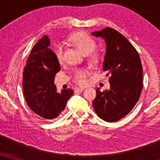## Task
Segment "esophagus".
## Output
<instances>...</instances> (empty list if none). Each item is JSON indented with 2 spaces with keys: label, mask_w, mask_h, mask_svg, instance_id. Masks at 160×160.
<instances>
[{
  "label": "esophagus",
  "mask_w": 160,
  "mask_h": 160,
  "mask_svg": "<svg viewBox=\"0 0 160 160\" xmlns=\"http://www.w3.org/2000/svg\"><path fill=\"white\" fill-rule=\"evenodd\" d=\"M84 89V87H75L74 91H75L76 92H82Z\"/></svg>",
  "instance_id": "esophagus-1"
}]
</instances>
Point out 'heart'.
I'll return each mask as SVG.
<instances>
[{
  "label": "heart",
  "instance_id": "1",
  "mask_svg": "<svg viewBox=\"0 0 160 160\" xmlns=\"http://www.w3.org/2000/svg\"><path fill=\"white\" fill-rule=\"evenodd\" d=\"M69 42L75 46L83 55H88V62L92 65H98L100 62V55L98 53H92L97 47V43L94 39L84 32H78L69 38ZM54 54L59 62L63 60V47L61 44L55 45ZM87 72L83 69H76L73 73V81L78 84H84L86 81Z\"/></svg>",
  "mask_w": 160,
  "mask_h": 160
}]
</instances>
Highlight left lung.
<instances>
[{"instance_id":"obj_1","label":"left lung","mask_w":160,"mask_h":160,"mask_svg":"<svg viewBox=\"0 0 160 160\" xmlns=\"http://www.w3.org/2000/svg\"><path fill=\"white\" fill-rule=\"evenodd\" d=\"M105 39L106 52L102 69L109 76L110 89H96L95 113L104 121L117 122L132 111L143 88V68L137 50L117 30L106 28L92 32Z\"/></svg>"}]
</instances>
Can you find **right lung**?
Listing matches in <instances>:
<instances>
[{"label":"right lung","mask_w":160,"mask_h":160,"mask_svg":"<svg viewBox=\"0 0 160 160\" xmlns=\"http://www.w3.org/2000/svg\"><path fill=\"white\" fill-rule=\"evenodd\" d=\"M49 45L47 36L35 44L24 68L22 79L23 93L28 106L46 119L58 117L73 94L71 89L57 92L54 80L60 65L54 52L48 48Z\"/></svg>","instance_id":"add662e5"}]
</instances>
